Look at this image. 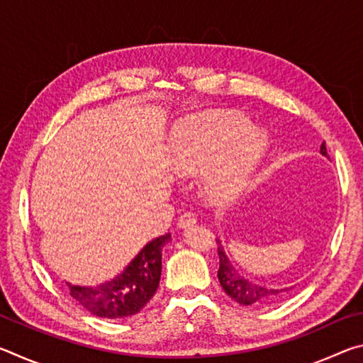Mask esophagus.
Segmentation results:
<instances>
[{
  "label": "esophagus",
  "mask_w": 363,
  "mask_h": 363,
  "mask_svg": "<svg viewBox=\"0 0 363 363\" xmlns=\"http://www.w3.org/2000/svg\"><path fill=\"white\" fill-rule=\"evenodd\" d=\"M195 223L196 219L194 216V213H184L179 220H177V225H179L181 229H187V227H192Z\"/></svg>",
  "instance_id": "34e87169"
}]
</instances>
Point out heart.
Returning <instances> with one entry per match:
<instances>
[{"mask_svg": "<svg viewBox=\"0 0 363 363\" xmlns=\"http://www.w3.org/2000/svg\"><path fill=\"white\" fill-rule=\"evenodd\" d=\"M267 149V138L233 112L208 113L184 121L173 134L171 168L181 177L203 173V189L216 201L247 187Z\"/></svg>", "mask_w": 363, "mask_h": 363, "instance_id": "1", "label": "heart"}]
</instances>
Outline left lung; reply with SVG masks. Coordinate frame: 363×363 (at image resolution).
Listing matches in <instances>:
<instances>
[{"label":"left lung","mask_w":363,"mask_h":363,"mask_svg":"<svg viewBox=\"0 0 363 363\" xmlns=\"http://www.w3.org/2000/svg\"><path fill=\"white\" fill-rule=\"evenodd\" d=\"M320 153L327 157V145L325 143L320 145ZM218 255H219V270L218 279L223 290L229 294V296L237 301L238 304L243 306H270L275 303L284 301L288 294L290 288H275V286H266L256 281H251L245 279L238 270L232 266L229 257H227L225 251L220 245L218 238Z\"/></svg>","instance_id":"1"}]
</instances>
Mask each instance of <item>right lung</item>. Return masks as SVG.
<instances>
[{"label": "right lung", "instance_id": "obj_1", "mask_svg": "<svg viewBox=\"0 0 363 363\" xmlns=\"http://www.w3.org/2000/svg\"><path fill=\"white\" fill-rule=\"evenodd\" d=\"M169 240V233L153 238L120 275L106 284H67L70 296L97 317L125 318L138 314L157 291L162 275V250Z\"/></svg>", "mask_w": 363, "mask_h": 363}]
</instances>
